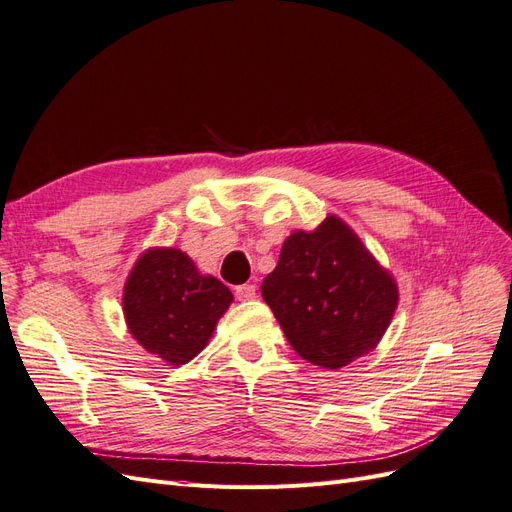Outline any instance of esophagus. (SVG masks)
Masks as SVG:
<instances>
[{
	"instance_id": "esophagus-1",
	"label": "esophagus",
	"mask_w": 512,
	"mask_h": 512,
	"mask_svg": "<svg viewBox=\"0 0 512 512\" xmlns=\"http://www.w3.org/2000/svg\"><path fill=\"white\" fill-rule=\"evenodd\" d=\"M235 294L239 301H252L256 299V286L254 284H241L235 288Z\"/></svg>"
}]
</instances>
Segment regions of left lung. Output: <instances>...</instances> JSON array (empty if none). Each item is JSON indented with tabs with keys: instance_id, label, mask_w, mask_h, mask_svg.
Listing matches in <instances>:
<instances>
[{
	"instance_id": "8db88e82",
	"label": "left lung",
	"mask_w": 512,
	"mask_h": 512,
	"mask_svg": "<svg viewBox=\"0 0 512 512\" xmlns=\"http://www.w3.org/2000/svg\"><path fill=\"white\" fill-rule=\"evenodd\" d=\"M260 292L294 352L324 369L374 350L399 299L393 275L335 215L292 232Z\"/></svg>"
}]
</instances>
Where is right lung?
Segmentation results:
<instances>
[{"label": "right lung", "instance_id": "1", "mask_svg": "<svg viewBox=\"0 0 512 512\" xmlns=\"http://www.w3.org/2000/svg\"><path fill=\"white\" fill-rule=\"evenodd\" d=\"M232 292L213 275H200L175 247H151L123 286V316L134 339L170 365H185L203 350Z\"/></svg>", "mask_w": 512, "mask_h": 512}]
</instances>
